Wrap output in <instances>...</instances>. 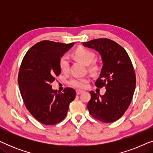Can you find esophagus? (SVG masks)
I'll use <instances>...</instances> for the list:
<instances>
[{"label": "esophagus", "instance_id": "1", "mask_svg": "<svg viewBox=\"0 0 153 153\" xmlns=\"http://www.w3.org/2000/svg\"><path fill=\"white\" fill-rule=\"evenodd\" d=\"M76 95H80V94H81L83 93L82 91H79V90H76Z\"/></svg>", "mask_w": 153, "mask_h": 153}]
</instances>
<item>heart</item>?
<instances>
[{"instance_id":"b5f03b06","label":"heart","mask_w":153,"mask_h":153,"mask_svg":"<svg viewBox=\"0 0 153 153\" xmlns=\"http://www.w3.org/2000/svg\"><path fill=\"white\" fill-rule=\"evenodd\" d=\"M73 55L77 60L81 61L85 65H89L93 61L95 57V53L93 51L83 47H79L75 50ZM59 67L62 72H68L70 70V60L67 55H63L60 58ZM97 69V65H92L91 70L95 71ZM89 79L88 78H74L70 81V84L72 87L76 88L83 89L86 87Z\"/></svg>"}]
</instances>
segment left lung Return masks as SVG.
<instances>
[{"label":"left lung","instance_id":"8db88e82","mask_svg":"<svg viewBox=\"0 0 153 153\" xmlns=\"http://www.w3.org/2000/svg\"><path fill=\"white\" fill-rule=\"evenodd\" d=\"M83 45L101 55L103 66L95 85L106 89L104 95L90 92L88 109L102 122H115L128 108L135 90L136 75L130 58L124 48L109 39H93Z\"/></svg>","mask_w":153,"mask_h":153}]
</instances>
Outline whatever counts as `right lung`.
I'll list each match as a JSON object with an SVG mask.
<instances>
[{"label":"right lung","mask_w":153,"mask_h":153,"mask_svg":"<svg viewBox=\"0 0 153 153\" xmlns=\"http://www.w3.org/2000/svg\"><path fill=\"white\" fill-rule=\"evenodd\" d=\"M74 45L44 40L33 46L23 58L18 75L21 95L28 111L44 125L63 120L76 97L73 88L60 93L51 85L61 72L60 58Z\"/></svg>","instance_id":"1"}]
</instances>
